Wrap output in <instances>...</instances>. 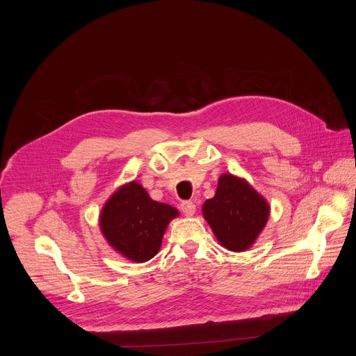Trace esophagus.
<instances>
[{"label": "esophagus", "mask_w": 356, "mask_h": 356, "mask_svg": "<svg viewBox=\"0 0 356 356\" xmlns=\"http://www.w3.org/2000/svg\"><path fill=\"white\" fill-rule=\"evenodd\" d=\"M180 209H181L183 214L187 216V217H193L194 213H195V204L193 201H183Z\"/></svg>", "instance_id": "esophagus-1"}]
</instances>
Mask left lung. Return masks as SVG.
I'll use <instances>...</instances> for the list:
<instances>
[{"instance_id":"left-lung-1","label":"left lung","mask_w":356,"mask_h":356,"mask_svg":"<svg viewBox=\"0 0 356 356\" xmlns=\"http://www.w3.org/2000/svg\"><path fill=\"white\" fill-rule=\"evenodd\" d=\"M202 217L218 242L232 252H243L264 231L270 206L245 179L224 173L213 198L202 204Z\"/></svg>"}]
</instances>
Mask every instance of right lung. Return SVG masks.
Instances as JSON below:
<instances>
[{
    "instance_id": "right-lung-1",
    "label": "right lung",
    "mask_w": 356,
    "mask_h": 356,
    "mask_svg": "<svg viewBox=\"0 0 356 356\" xmlns=\"http://www.w3.org/2000/svg\"><path fill=\"white\" fill-rule=\"evenodd\" d=\"M179 211L152 200L135 180L120 186L99 211L98 225L107 243L135 264L147 262L162 246L169 222Z\"/></svg>"
}]
</instances>
